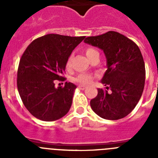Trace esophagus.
Segmentation results:
<instances>
[{"label":"esophagus","instance_id":"1","mask_svg":"<svg viewBox=\"0 0 158 158\" xmlns=\"http://www.w3.org/2000/svg\"><path fill=\"white\" fill-rule=\"evenodd\" d=\"M78 89H81V90H85L86 89L85 85H78Z\"/></svg>","mask_w":158,"mask_h":158}]
</instances>
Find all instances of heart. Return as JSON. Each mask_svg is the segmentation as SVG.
Returning a JSON list of instances; mask_svg holds the SVG:
<instances>
[{
  "instance_id": "heart-1",
  "label": "heart",
  "mask_w": 158,
  "mask_h": 158,
  "mask_svg": "<svg viewBox=\"0 0 158 158\" xmlns=\"http://www.w3.org/2000/svg\"><path fill=\"white\" fill-rule=\"evenodd\" d=\"M85 53L87 58H90L95 55V54H97L98 52L96 50H95L94 48H92V47H87V48L85 50ZM71 61H72V58L71 57H69L66 61V63H65V66H66L67 69H69V67L71 66ZM73 81L77 83H79L81 85H87L91 83L92 81H93V76L90 74H87V73H80L78 74L77 76L73 78Z\"/></svg>"
}]
</instances>
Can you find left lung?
Here are the masks:
<instances>
[{
	"mask_svg": "<svg viewBox=\"0 0 158 158\" xmlns=\"http://www.w3.org/2000/svg\"><path fill=\"white\" fill-rule=\"evenodd\" d=\"M85 43L104 51L107 70L90 101L93 111L105 119L117 120L130 114L139 103L144 89L146 69L142 53L132 40L116 31L87 37ZM111 92L108 93L107 89Z\"/></svg>",
	"mask_w": 158,
	"mask_h": 158,
	"instance_id": "8db88e82",
	"label": "left lung"
}]
</instances>
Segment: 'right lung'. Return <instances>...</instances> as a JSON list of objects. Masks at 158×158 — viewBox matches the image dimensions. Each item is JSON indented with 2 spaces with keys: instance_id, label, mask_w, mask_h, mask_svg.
<instances>
[{
  "instance_id": "1",
  "label": "right lung",
  "mask_w": 158,
  "mask_h": 158,
  "mask_svg": "<svg viewBox=\"0 0 158 158\" xmlns=\"http://www.w3.org/2000/svg\"><path fill=\"white\" fill-rule=\"evenodd\" d=\"M85 38L46 35L25 50L18 68L17 88L23 104L33 116L50 122L69 111L77 86L65 82L63 88H55L54 81H65L62 74L67 59Z\"/></svg>"
}]
</instances>
